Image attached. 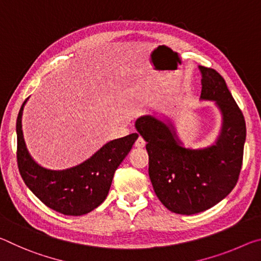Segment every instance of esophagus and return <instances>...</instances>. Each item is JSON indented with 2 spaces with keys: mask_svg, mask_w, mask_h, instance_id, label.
Listing matches in <instances>:
<instances>
[{
  "mask_svg": "<svg viewBox=\"0 0 261 261\" xmlns=\"http://www.w3.org/2000/svg\"><path fill=\"white\" fill-rule=\"evenodd\" d=\"M135 146L137 148H143V147L146 146V141L141 138V137H138V139H137L136 143H135Z\"/></svg>",
  "mask_w": 261,
  "mask_h": 261,
  "instance_id": "obj_1",
  "label": "esophagus"
}]
</instances>
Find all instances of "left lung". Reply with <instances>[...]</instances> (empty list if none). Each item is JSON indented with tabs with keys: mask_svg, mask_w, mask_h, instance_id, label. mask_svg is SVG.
Wrapping results in <instances>:
<instances>
[{
	"mask_svg": "<svg viewBox=\"0 0 261 261\" xmlns=\"http://www.w3.org/2000/svg\"><path fill=\"white\" fill-rule=\"evenodd\" d=\"M199 70L200 100L214 102L221 114V127L213 144L185 146L173 120L163 114L144 115L135 124L147 143L148 175L155 194L168 210L183 215L208 210L232 191L246 138L244 116L222 76L201 65Z\"/></svg>",
	"mask_w": 261,
	"mask_h": 261,
	"instance_id": "obj_1",
	"label": "left lung"
}]
</instances>
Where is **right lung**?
<instances>
[{"mask_svg": "<svg viewBox=\"0 0 261 261\" xmlns=\"http://www.w3.org/2000/svg\"><path fill=\"white\" fill-rule=\"evenodd\" d=\"M29 98L17 117V162L21 178L43 204L64 215H84L95 210L108 196L114 174L138 138L131 134L110 140L79 165L62 170L48 169L31 156L26 147L21 117Z\"/></svg>", "mask_w": 261, "mask_h": 261, "instance_id": "add662e5", "label": "right lung"}]
</instances>
